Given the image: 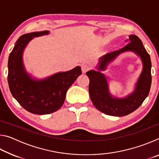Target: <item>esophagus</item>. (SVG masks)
Masks as SVG:
<instances>
[{"label": "esophagus", "mask_w": 159, "mask_h": 159, "mask_svg": "<svg viewBox=\"0 0 159 159\" xmlns=\"http://www.w3.org/2000/svg\"><path fill=\"white\" fill-rule=\"evenodd\" d=\"M90 67L88 65H87V64H83L81 65V69H82V71L83 73H85L86 71H88V70H89Z\"/></svg>", "instance_id": "1"}]
</instances>
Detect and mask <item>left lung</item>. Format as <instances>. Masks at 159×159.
Listing matches in <instances>:
<instances>
[{"instance_id": "left-lung-1", "label": "left lung", "mask_w": 159, "mask_h": 159, "mask_svg": "<svg viewBox=\"0 0 159 159\" xmlns=\"http://www.w3.org/2000/svg\"><path fill=\"white\" fill-rule=\"evenodd\" d=\"M125 41L128 43L121 49L107 52L99 57L97 71L90 70L86 73L90 80L89 94L94 106L104 114L114 116H124L135 111L149 95L152 84V62L141 40L135 35H130ZM125 52H133L141 57L143 71L133 92L120 98L110 93L108 77L101 71L118 55Z\"/></svg>"}]
</instances>
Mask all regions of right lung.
Segmentation results:
<instances>
[{"mask_svg":"<svg viewBox=\"0 0 159 159\" xmlns=\"http://www.w3.org/2000/svg\"><path fill=\"white\" fill-rule=\"evenodd\" d=\"M49 34V31H43L21 36L8 59L7 80L10 92L24 109L35 114L44 115L57 111L63 105L67 90L82 74L79 66L42 79L32 77L26 71L23 62L26 45L34 38Z\"/></svg>","mask_w":159,"mask_h":159,"instance_id":"obj_1","label":"right lung"}]
</instances>
